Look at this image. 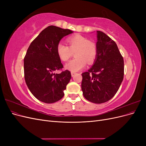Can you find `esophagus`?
Here are the masks:
<instances>
[{"instance_id":"1","label":"esophagus","mask_w":146,"mask_h":146,"mask_svg":"<svg viewBox=\"0 0 146 146\" xmlns=\"http://www.w3.org/2000/svg\"><path fill=\"white\" fill-rule=\"evenodd\" d=\"M75 74H76V73L74 72H71V76H72V77H74L75 76Z\"/></svg>"}]
</instances>
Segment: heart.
Here are the masks:
<instances>
[{"label":"heart","mask_w":146,"mask_h":146,"mask_svg":"<svg viewBox=\"0 0 146 146\" xmlns=\"http://www.w3.org/2000/svg\"><path fill=\"white\" fill-rule=\"evenodd\" d=\"M69 46L60 42L56 47L57 55L61 60H68L74 53L76 58L69 61L65 68L71 72H77L85 67L86 62L93 63L97 56V48L94 42L80 35H76L68 38Z\"/></svg>","instance_id":"b5f03b06"}]
</instances>
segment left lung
<instances>
[{
    "instance_id": "left-lung-1",
    "label": "left lung",
    "mask_w": 146,
    "mask_h": 146,
    "mask_svg": "<svg viewBox=\"0 0 146 146\" xmlns=\"http://www.w3.org/2000/svg\"><path fill=\"white\" fill-rule=\"evenodd\" d=\"M96 48L93 65L82 74V90L88 100L102 104L118 91L123 78L124 63L116 42L100 31H97Z\"/></svg>"
}]
</instances>
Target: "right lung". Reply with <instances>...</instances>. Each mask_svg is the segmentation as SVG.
<instances>
[{"label":"right lung","mask_w":146,"mask_h":146,"mask_svg":"<svg viewBox=\"0 0 146 146\" xmlns=\"http://www.w3.org/2000/svg\"><path fill=\"white\" fill-rule=\"evenodd\" d=\"M72 33L69 29L50 25L28 48L24 60L25 83L32 94L42 102H56L64 95L71 74L68 70L55 74V70L63 68L56 47L64 36Z\"/></svg>","instance_id":"add662e5"}]
</instances>
